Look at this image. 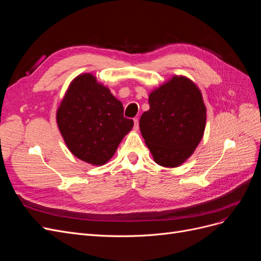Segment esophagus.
<instances>
[{"label":"esophagus","instance_id":"34e87169","mask_svg":"<svg viewBox=\"0 0 261 261\" xmlns=\"http://www.w3.org/2000/svg\"><path fill=\"white\" fill-rule=\"evenodd\" d=\"M139 128V120L138 118H134V129L138 130Z\"/></svg>","mask_w":261,"mask_h":261}]
</instances>
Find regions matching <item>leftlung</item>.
Returning a JSON list of instances; mask_svg holds the SVG:
<instances>
[{
	"label": "left lung",
	"instance_id": "8db88e82",
	"mask_svg": "<svg viewBox=\"0 0 261 261\" xmlns=\"http://www.w3.org/2000/svg\"><path fill=\"white\" fill-rule=\"evenodd\" d=\"M139 127L155 163L175 168L192 155L206 126V107L197 86L174 76L149 94Z\"/></svg>",
	"mask_w": 261,
	"mask_h": 261
}]
</instances>
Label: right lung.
I'll return each mask as SVG.
<instances>
[{"label":"right lung","instance_id":"add662e5","mask_svg":"<svg viewBox=\"0 0 261 261\" xmlns=\"http://www.w3.org/2000/svg\"><path fill=\"white\" fill-rule=\"evenodd\" d=\"M122 102L91 74L77 76L57 113L59 129L75 156L94 165L107 163L134 125Z\"/></svg>","mask_w":261,"mask_h":261}]
</instances>
